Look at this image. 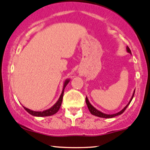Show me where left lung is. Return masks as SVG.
<instances>
[{
	"label": "left lung",
	"mask_w": 150,
	"mask_h": 150,
	"mask_svg": "<svg viewBox=\"0 0 150 150\" xmlns=\"http://www.w3.org/2000/svg\"><path fill=\"white\" fill-rule=\"evenodd\" d=\"M126 49H127V52L129 53L130 54H132L131 51H130L129 48L128 46H127ZM134 92H135V89H134V91L132 96L131 99H130V100H129V102H128V104H127V105L125 106V107H124L123 109H122V110L120 111V112H117V113H115V114H108L103 113V112H100V111L98 110L97 109H96V108H95L94 107H93V106L91 105V103H90L89 101H88L87 96H86V105H87V107H88V110H89V112H91V114H93V115L96 116V117H101V118H112V117H117V116L120 115V114H122V113H123L124 112H125V109H126L127 108V107H128V106L129 105L130 102H131L132 100V99H133V97H134Z\"/></svg>",
	"instance_id": "left-lung-1"
}]
</instances>
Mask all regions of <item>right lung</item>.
Segmentation results:
<instances>
[{
  "label": "right lung",
  "mask_w": 150,
  "mask_h": 150,
  "mask_svg": "<svg viewBox=\"0 0 150 150\" xmlns=\"http://www.w3.org/2000/svg\"><path fill=\"white\" fill-rule=\"evenodd\" d=\"M69 81H70V79H66L65 81H64L62 92V94H61L60 96H59V99H58V101H56L55 104H54L51 108H49V109H46V110L42 111V112H37V111L30 110V109H28V108L23 107V108L25 109V110L28 113L31 114L32 116H35V117H49V116L54 115V114H55L56 112L59 110V109H60L61 105H62V100H63L64 88H65L66 86H67V84H68Z\"/></svg>",
  "instance_id": "1"
}]
</instances>
